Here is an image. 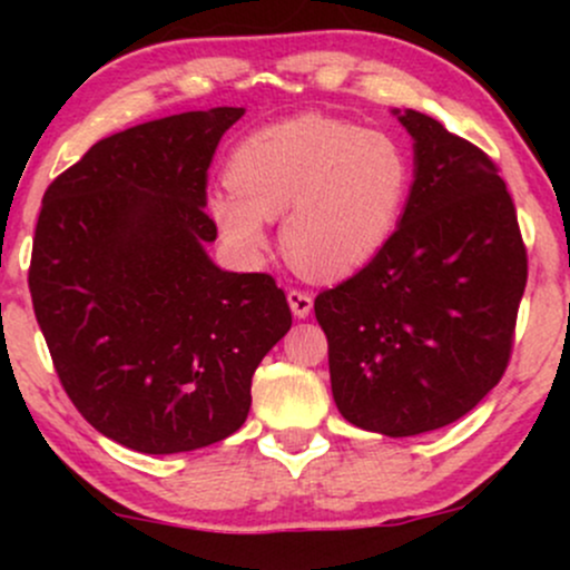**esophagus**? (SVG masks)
I'll use <instances>...</instances> for the list:
<instances>
[{
  "mask_svg": "<svg viewBox=\"0 0 570 570\" xmlns=\"http://www.w3.org/2000/svg\"><path fill=\"white\" fill-rule=\"evenodd\" d=\"M286 299H289V307L292 313L297 318H305L307 313L313 311V297L307 292H299V289H292L289 294H286Z\"/></svg>",
  "mask_w": 570,
  "mask_h": 570,
  "instance_id": "1",
  "label": "esophagus"
}]
</instances>
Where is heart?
Returning a JSON list of instances; mask_svg holds the SVG:
<instances>
[{
  "instance_id": "1",
  "label": "heart",
  "mask_w": 570,
  "mask_h": 570,
  "mask_svg": "<svg viewBox=\"0 0 570 570\" xmlns=\"http://www.w3.org/2000/svg\"><path fill=\"white\" fill-rule=\"evenodd\" d=\"M227 181L208 195V214L235 254L259 257L267 219L284 217L292 263L316 278H343L394 233L410 163L391 136L299 115L248 134L233 149Z\"/></svg>"
}]
</instances>
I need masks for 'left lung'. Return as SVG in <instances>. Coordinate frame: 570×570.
Listing matches in <instances>:
<instances>
[{"label": "left lung", "mask_w": 570, "mask_h": 570, "mask_svg": "<svg viewBox=\"0 0 570 570\" xmlns=\"http://www.w3.org/2000/svg\"><path fill=\"white\" fill-rule=\"evenodd\" d=\"M394 115L415 141L407 206L381 252L313 311L340 415L415 436L463 417L501 381L528 254L495 163L434 117Z\"/></svg>", "instance_id": "1"}]
</instances>
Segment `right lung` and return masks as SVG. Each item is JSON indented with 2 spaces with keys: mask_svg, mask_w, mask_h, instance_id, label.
Instances as JSON below:
<instances>
[{
  "mask_svg": "<svg viewBox=\"0 0 570 570\" xmlns=\"http://www.w3.org/2000/svg\"><path fill=\"white\" fill-rule=\"evenodd\" d=\"M240 107L107 136L45 189L29 289L80 415L136 453L208 448L244 426L252 375L289 332L267 273H227L206 246V179Z\"/></svg>",
  "mask_w": 570,
  "mask_h": 570,
  "instance_id": "1",
  "label": "right lung"
}]
</instances>
